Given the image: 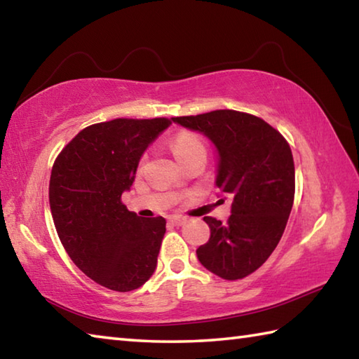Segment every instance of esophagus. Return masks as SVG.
<instances>
[{"label":"esophagus","instance_id":"34e87169","mask_svg":"<svg viewBox=\"0 0 359 359\" xmlns=\"http://www.w3.org/2000/svg\"><path fill=\"white\" fill-rule=\"evenodd\" d=\"M169 223H171L172 226H184L187 223V218H184V217H171V218H169Z\"/></svg>","mask_w":359,"mask_h":359}]
</instances>
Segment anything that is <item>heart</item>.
I'll return each mask as SVG.
<instances>
[{
    "label": "heart",
    "instance_id": "b5f03b06",
    "mask_svg": "<svg viewBox=\"0 0 359 359\" xmlns=\"http://www.w3.org/2000/svg\"><path fill=\"white\" fill-rule=\"evenodd\" d=\"M171 149L175 155V158H182L185 157L187 154H190L193 151H198V149H204V144H202L201 140L196 135L191 133H180L175 136L171 142Z\"/></svg>",
    "mask_w": 359,
    "mask_h": 359
}]
</instances>
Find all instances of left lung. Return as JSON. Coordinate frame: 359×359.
I'll return each instance as SVG.
<instances>
[{
    "instance_id": "8db88e82",
    "label": "left lung",
    "mask_w": 359,
    "mask_h": 359,
    "mask_svg": "<svg viewBox=\"0 0 359 359\" xmlns=\"http://www.w3.org/2000/svg\"><path fill=\"white\" fill-rule=\"evenodd\" d=\"M171 121L215 146V184L221 196L232 198L227 223L204 217L210 238L196 250L198 260L229 281L251 275L275 251L293 205L295 166L287 141L260 117L233 109Z\"/></svg>"
}]
</instances>
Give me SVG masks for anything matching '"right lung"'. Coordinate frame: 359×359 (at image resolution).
I'll use <instances>...</instances> for the list:
<instances>
[{
    "instance_id": "add662e5",
    "label": "right lung",
    "mask_w": 359,
    "mask_h": 359,
    "mask_svg": "<svg viewBox=\"0 0 359 359\" xmlns=\"http://www.w3.org/2000/svg\"><path fill=\"white\" fill-rule=\"evenodd\" d=\"M169 126L165 117L94 123L51 169L50 208L61 243L78 269L107 289H138L157 269L166 219L138 217L121 196L142 154Z\"/></svg>"
}]
</instances>
